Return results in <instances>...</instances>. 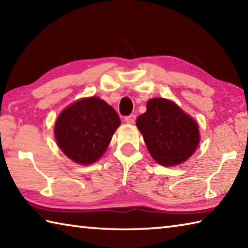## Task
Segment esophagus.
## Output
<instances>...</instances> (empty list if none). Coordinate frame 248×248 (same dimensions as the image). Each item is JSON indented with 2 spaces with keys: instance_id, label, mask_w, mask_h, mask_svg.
<instances>
[{
  "instance_id": "esophagus-1",
  "label": "esophagus",
  "mask_w": 248,
  "mask_h": 248,
  "mask_svg": "<svg viewBox=\"0 0 248 248\" xmlns=\"http://www.w3.org/2000/svg\"><path fill=\"white\" fill-rule=\"evenodd\" d=\"M135 120H136L135 114H131V115L125 116V122H126V123H128V124H133L134 122H135Z\"/></svg>"
}]
</instances>
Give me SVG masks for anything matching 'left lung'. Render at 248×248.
<instances>
[{
  "mask_svg": "<svg viewBox=\"0 0 248 248\" xmlns=\"http://www.w3.org/2000/svg\"><path fill=\"white\" fill-rule=\"evenodd\" d=\"M136 124L151 157L162 166L184 162L198 146L196 122L167 99L149 100L147 111L138 116Z\"/></svg>",
  "mask_w": 248,
  "mask_h": 248,
  "instance_id": "left-lung-1",
  "label": "left lung"
}]
</instances>
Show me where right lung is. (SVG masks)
<instances>
[{
  "instance_id": "obj_1",
  "label": "right lung",
  "mask_w": 248,
  "mask_h": 248,
  "mask_svg": "<svg viewBox=\"0 0 248 248\" xmlns=\"http://www.w3.org/2000/svg\"><path fill=\"white\" fill-rule=\"evenodd\" d=\"M121 124L114 108L103 100L81 99L59 115L55 123L56 141L73 161L89 164L101 157Z\"/></svg>"
}]
</instances>
